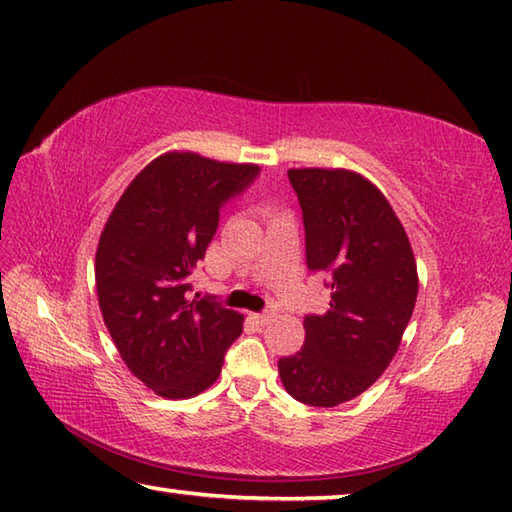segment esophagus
Instances as JSON below:
<instances>
[{"label":"esophagus","instance_id":"1","mask_svg":"<svg viewBox=\"0 0 512 512\" xmlns=\"http://www.w3.org/2000/svg\"><path fill=\"white\" fill-rule=\"evenodd\" d=\"M272 316H274V312H260V314H252V318L256 323H260V325H265L267 321H272Z\"/></svg>","mask_w":512,"mask_h":512}]
</instances>
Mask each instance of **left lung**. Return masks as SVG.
Instances as JSON below:
<instances>
[{
  "instance_id": "8db88e82",
  "label": "left lung",
  "mask_w": 512,
  "mask_h": 512,
  "mask_svg": "<svg viewBox=\"0 0 512 512\" xmlns=\"http://www.w3.org/2000/svg\"><path fill=\"white\" fill-rule=\"evenodd\" d=\"M310 272L330 276V310L305 316V345L278 361L296 401L334 408L388 368L417 303L406 229L370 180L347 169H289Z\"/></svg>"
}]
</instances>
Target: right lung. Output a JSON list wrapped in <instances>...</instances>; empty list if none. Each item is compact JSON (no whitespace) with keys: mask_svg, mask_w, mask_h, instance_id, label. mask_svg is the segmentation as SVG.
Returning <instances> with one entry per match:
<instances>
[{"mask_svg":"<svg viewBox=\"0 0 512 512\" xmlns=\"http://www.w3.org/2000/svg\"><path fill=\"white\" fill-rule=\"evenodd\" d=\"M258 171L169 151L131 180L102 229L95 287L104 325L127 368L160 397L207 390L243 332L238 312L189 296V276L216 234L220 207Z\"/></svg>","mask_w":512,"mask_h":512,"instance_id":"right-lung-1","label":"right lung"}]
</instances>
